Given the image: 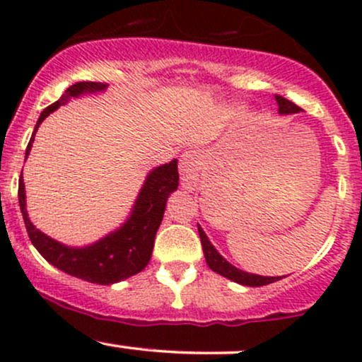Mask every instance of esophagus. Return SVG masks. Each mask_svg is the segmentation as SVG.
I'll return each mask as SVG.
<instances>
[{
	"label": "esophagus",
	"mask_w": 362,
	"mask_h": 362,
	"mask_svg": "<svg viewBox=\"0 0 362 362\" xmlns=\"http://www.w3.org/2000/svg\"><path fill=\"white\" fill-rule=\"evenodd\" d=\"M201 156L195 151H187L180 158V175H182V185L187 190H194L199 182V172H201Z\"/></svg>",
	"instance_id": "1"
}]
</instances>
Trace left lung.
Here are the masks:
<instances>
[{
  "instance_id": "8db88e82",
  "label": "left lung",
  "mask_w": 362,
  "mask_h": 362,
  "mask_svg": "<svg viewBox=\"0 0 362 362\" xmlns=\"http://www.w3.org/2000/svg\"><path fill=\"white\" fill-rule=\"evenodd\" d=\"M276 100L277 105H279V112L281 114H296V112H301V107H298L296 103H293L288 98L281 97V95H276ZM197 230H199V236H201V243H202V250H204V257L207 265H209L211 271L221 274V276L228 277V279L238 282V284L243 286H252V288H257V286H265V284H271V282H276L282 279V277H264V276H257V274H248L240 271V269L233 267L230 262H226L216 252V248L211 245L209 240L202 228L197 224Z\"/></svg>"
}]
</instances>
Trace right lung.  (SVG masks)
<instances>
[{
	"mask_svg": "<svg viewBox=\"0 0 362 362\" xmlns=\"http://www.w3.org/2000/svg\"><path fill=\"white\" fill-rule=\"evenodd\" d=\"M105 86L107 85L97 81H80L69 86L61 95L59 100L54 102L40 114L25 155L28 156V153H30L37 127L42 124V120L51 112L56 110L59 105H64L69 98L80 97L81 93L105 90ZM177 187V160H172L170 163L153 170L144 182L143 189H141L134 211H132L126 224L120 230L107 235L100 242L85 248L66 247V245L45 236L42 231L37 230L30 223L27 209H25V185L22 177L18 182V202L28 238L49 264L56 265L62 272L71 274V276L80 277L83 281L109 286L127 279V277L134 276L146 267L149 259H151L156 231L160 228L161 219H163L167 199Z\"/></svg>",
	"mask_w": 362,
	"mask_h": 362,
	"instance_id": "obj_1",
	"label": "right lung"
}]
</instances>
